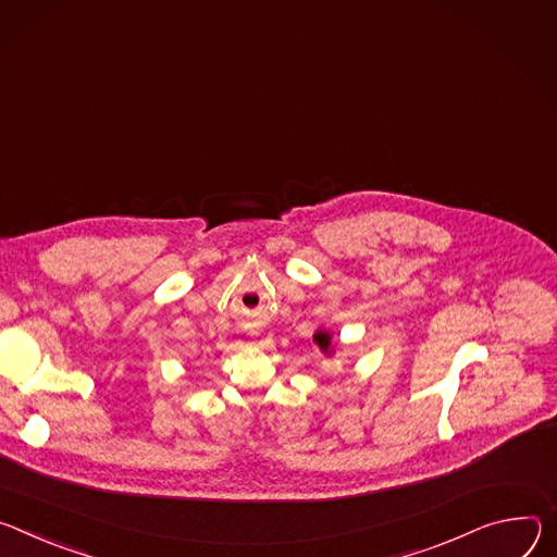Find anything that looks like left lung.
<instances>
[{
	"label": "left lung",
	"mask_w": 557,
	"mask_h": 557,
	"mask_svg": "<svg viewBox=\"0 0 557 557\" xmlns=\"http://www.w3.org/2000/svg\"><path fill=\"white\" fill-rule=\"evenodd\" d=\"M314 343L319 345V349H321L323 354H332V347H330L332 336H330L327 332H317V334H314Z\"/></svg>",
	"instance_id": "obj_1"
}]
</instances>
